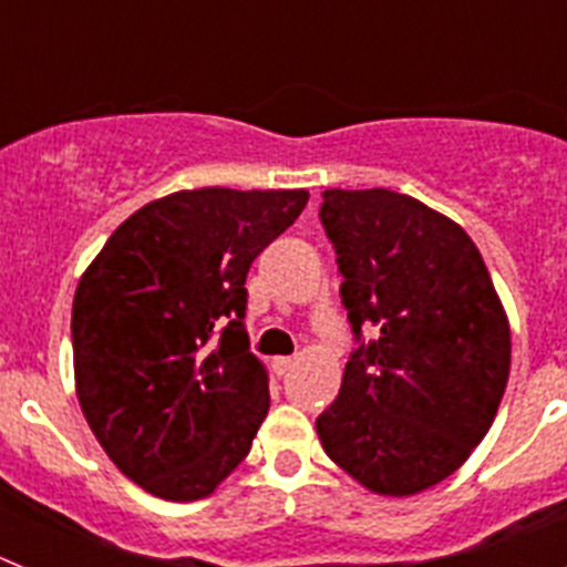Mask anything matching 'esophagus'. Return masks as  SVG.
Wrapping results in <instances>:
<instances>
[{
  "mask_svg": "<svg viewBox=\"0 0 567 567\" xmlns=\"http://www.w3.org/2000/svg\"><path fill=\"white\" fill-rule=\"evenodd\" d=\"M295 363H298V358H275L272 360V369L278 374H287Z\"/></svg>",
  "mask_w": 567,
  "mask_h": 567,
  "instance_id": "34e87169",
  "label": "esophagus"
}]
</instances>
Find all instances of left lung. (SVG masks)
Wrapping results in <instances>:
<instances>
[{
	"label": "left lung",
	"instance_id": "1",
	"mask_svg": "<svg viewBox=\"0 0 567 567\" xmlns=\"http://www.w3.org/2000/svg\"><path fill=\"white\" fill-rule=\"evenodd\" d=\"M354 338L340 394L315 420L329 460L363 488L412 497L452 477L497 417L511 329L460 224L392 189H327L320 204Z\"/></svg>",
	"mask_w": 567,
	"mask_h": 567
}]
</instances>
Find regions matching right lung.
Returning a JSON list of instances; mask_svg holds the SVG:
<instances>
[{"label":"right lung","instance_id":"obj_1","mask_svg":"<svg viewBox=\"0 0 567 567\" xmlns=\"http://www.w3.org/2000/svg\"><path fill=\"white\" fill-rule=\"evenodd\" d=\"M307 202V189H182L130 215L84 269L70 320L79 405L155 497H209L249 454L269 378L249 352L244 284Z\"/></svg>","mask_w":567,"mask_h":567}]
</instances>
